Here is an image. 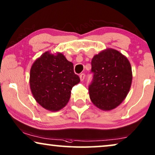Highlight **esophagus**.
I'll return each instance as SVG.
<instances>
[{
  "instance_id": "34e87169",
  "label": "esophagus",
  "mask_w": 155,
  "mask_h": 155,
  "mask_svg": "<svg viewBox=\"0 0 155 155\" xmlns=\"http://www.w3.org/2000/svg\"><path fill=\"white\" fill-rule=\"evenodd\" d=\"M85 76H86V75H85V74H84V73H81V74H80L79 77H80V79H81V81H84Z\"/></svg>"
}]
</instances>
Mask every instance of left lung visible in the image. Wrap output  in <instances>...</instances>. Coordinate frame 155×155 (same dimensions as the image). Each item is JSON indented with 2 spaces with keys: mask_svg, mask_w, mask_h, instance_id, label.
Returning a JSON list of instances; mask_svg holds the SVG:
<instances>
[{
  "mask_svg": "<svg viewBox=\"0 0 155 155\" xmlns=\"http://www.w3.org/2000/svg\"><path fill=\"white\" fill-rule=\"evenodd\" d=\"M91 72L93 79L88 91L93 104L104 110L119 106L131 86L133 76L128 59L115 49H106L92 59Z\"/></svg>",
  "mask_w": 155,
  "mask_h": 155,
  "instance_id": "1",
  "label": "left lung"
}]
</instances>
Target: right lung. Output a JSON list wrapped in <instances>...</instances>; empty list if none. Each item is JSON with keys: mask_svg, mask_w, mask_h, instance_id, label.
Returning a JSON list of instances; mask_svg holds the SVG:
<instances>
[{"mask_svg": "<svg viewBox=\"0 0 155 155\" xmlns=\"http://www.w3.org/2000/svg\"><path fill=\"white\" fill-rule=\"evenodd\" d=\"M79 76L74 65L62 54L47 51L33 64L30 85L36 101L47 110L57 111L64 108L71 96V90L79 84Z\"/></svg>", "mask_w": 155, "mask_h": 155, "instance_id": "obj_1", "label": "right lung"}]
</instances>
